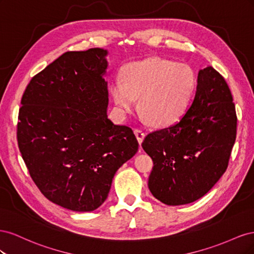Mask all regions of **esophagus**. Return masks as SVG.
Segmentation results:
<instances>
[{
	"instance_id": "1",
	"label": "esophagus",
	"mask_w": 254,
	"mask_h": 254,
	"mask_svg": "<svg viewBox=\"0 0 254 254\" xmlns=\"http://www.w3.org/2000/svg\"><path fill=\"white\" fill-rule=\"evenodd\" d=\"M133 132H134V134H135V136H136L137 142H139V144L141 145L142 142H143V140H144V137H145L144 131H143L142 129H134Z\"/></svg>"
}]
</instances>
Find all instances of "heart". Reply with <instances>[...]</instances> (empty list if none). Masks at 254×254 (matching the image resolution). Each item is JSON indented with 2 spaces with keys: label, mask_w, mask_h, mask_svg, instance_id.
I'll list each match as a JSON object with an SVG mask.
<instances>
[{
  "label": "heart",
  "mask_w": 254,
  "mask_h": 254,
  "mask_svg": "<svg viewBox=\"0 0 254 254\" xmlns=\"http://www.w3.org/2000/svg\"><path fill=\"white\" fill-rule=\"evenodd\" d=\"M124 80L115 78L110 92L122 114L140 109L144 121L167 127L181 120L188 111L196 87V76L190 65L151 57L128 64Z\"/></svg>",
  "instance_id": "b5f03b06"
}]
</instances>
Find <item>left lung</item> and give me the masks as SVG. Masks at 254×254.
Segmentation results:
<instances>
[{"mask_svg":"<svg viewBox=\"0 0 254 254\" xmlns=\"http://www.w3.org/2000/svg\"><path fill=\"white\" fill-rule=\"evenodd\" d=\"M236 123L231 91L207 65L198 72L194 99L181 120L149 133L142 143L153 161L148 179L153 197L181 205L204 196L227 170Z\"/></svg>","mask_w":254,"mask_h":254,"instance_id":"8db88e82","label":"left lung"}]
</instances>
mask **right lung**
Instances as JSON below:
<instances>
[{
    "instance_id": "obj_1",
    "label": "right lung",
    "mask_w": 254,
    "mask_h": 254,
    "mask_svg": "<svg viewBox=\"0 0 254 254\" xmlns=\"http://www.w3.org/2000/svg\"><path fill=\"white\" fill-rule=\"evenodd\" d=\"M108 51L66 52L32 78L21 99L18 144L30 177L50 201L91 212L108 197L139 143L108 119Z\"/></svg>"
}]
</instances>
